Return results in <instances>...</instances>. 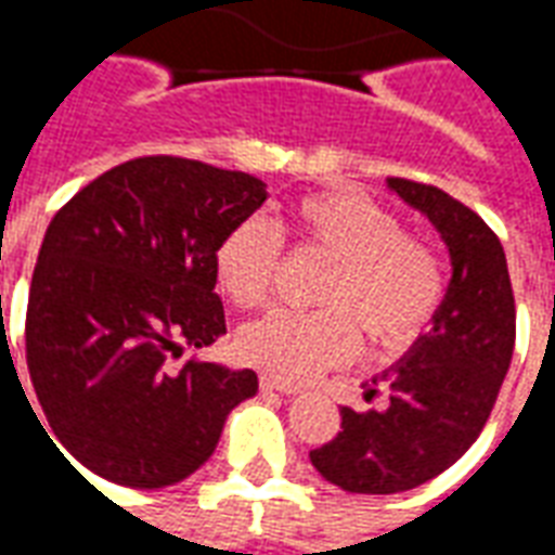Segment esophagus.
Listing matches in <instances>:
<instances>
[{
    "label": "esophagus",
    "instance_id": "obj_1",
    "mask_svg": "<svg viewBox=\"0 0 555 555\" xmlns=\"http://www.w3.org/2000/svg\"><path fill=\"white\" fill-rule=\"evenodd\" d=\"M261 389H270V392H282V396H297L300 386L288 384V380H279V377H270V374H261Z\"/></svg>",
    "mask_w": 555,
    "mask_h": 555
}]
</instances>
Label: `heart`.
Instances as JSON below:
<instances>
[{
	"mask_svg": "<svg viewBox=\"0 0 555 555\" xmlns=\"http://www.w3.org/2000/svg\"><path fill=\"white\" fill-rule=\"evenodd\" d=\"M291 231L333 258L318 291L326 309H279L243 326L237 350L255 369L288 384L309 380L357 357V323L380 348H404L428 326L442 300L440 255L410 237L389 207L353 190L314 193L294 205ZM279 261L282 234L264 217L234 222L214 249L219 288L241 309L270 300Z\"/></svg>",
	"mask_w": 555,
	"mask_h": 555,
	"instance_id": "1",
	"label": "heart"
}]
</instances>
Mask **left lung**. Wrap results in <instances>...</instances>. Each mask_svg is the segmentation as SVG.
<instances>
[{"label": "left lung", "instance_id": "left-lung-1", "mask_svg": "<svg viewBox=\"0 0 555 555\" xmlns=\"http://www.w3.org/2000/svg\"><path fill=\"white\" fill-rule=\"evenodd\" d=\"M386 183L440 231L452 282L428 333L380 377L389 404L341 408V430L309 452L314 469L348 493H401L449 469L485 428L514 353V294L500 237L430 183Z\"/></svg>", "mask_w": 555, "mask_h": 555}]
</instances>
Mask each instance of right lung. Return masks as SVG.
Instances as JSON below:
<instances>
[{
  "label": "right lung",
  "instance_id": "obj_1",
  "mask_svg": "<svg viewBox=\"0 0 555 555\" xmlns=\"http://www.w3.org/2000/svg\"><path fill=\"white\" fill-rule=\"evenodd\" d=\"M264 198L246 171L137 157L53 217L31 273L26 362L55 440L94 476L139 490L183 481L258 392L249 369H171L169 357L225 333L214 249Z\"/></svg>",
  "mask_w": 555,
  "mask_h": 555
}]
</instances>
